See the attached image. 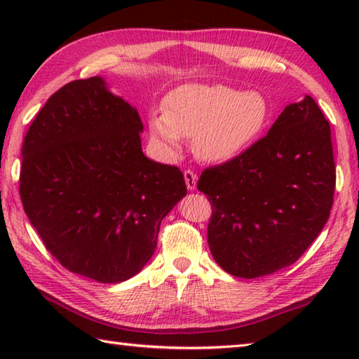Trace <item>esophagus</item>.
<instances>
[{
    "mask_svg": "<svg viewBox=\"0 0 359 359\" xmlns=\"http://www.w3.org/2000/svg\"><path fill=\"white\" fill-rule=\"evenodd\" d=\"M185 175V182H187V188L189 189V191H193V189H196V185H197V174L193 172L191 170H187L184 172Z\"/></svg>",
    "mask_w": 359,
    "mask_h": 359,
    "instance_id": "34e87169",
    "label": "esophagus"
}]
</instances>
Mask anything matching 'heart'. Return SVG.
Here are the masks:
<instances>
[{
    "label": "heart",
    "instance_id": "1",
    "mask_svg": "<svg viewBox=\"0 0 359 359\" xmlns=\"http://www.w3.org/2000/svg\"><path fill=\"white\" fill-rule=\"evenodd\" d=\"M270 103L257 90L226 85H187L163 100V116L149 120L151 139L163 156L175 157L180 139H193L205 162H228L250 148L265 131Z\"/></svg>",
    "mask_w": 359,
    "mask_h": 359
}]
</instances>
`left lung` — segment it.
Listing matches in <instances>:
<instances>
[{
  "instance_id": "1",
  "label": "left lung",
  "mask_w": 359,
  "mask_h": 359,
  "mask_svg": "<svg viewBox=\"0 0 359 359\" xmlns=\"http://www.w3.org/2000/svg\"><path fill=\"white\" fill-rule=\"evenodd\" d=\"M334 185L329 120L306 95L242 154L201 174L197 189L212 208L207 234L215 261L245 279L296 262L323 231Z\"/></svg>"
}]
</instances>
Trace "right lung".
Segmentation results:
<instances>
[{
	"instance_id": "add662e5",
	"label": "right lung",
	"mask_w": 359,
	"mask_h": 359,
	"mask_svg": "<svg viewBox=\"0 0 359 359\" xmlns=\"http://www.w3.org/2000/svg\"><path fill=\"white\" fill-rule=\"evenodd\" d=\"M143 123L100 77L60 88L22 140L20 197L46 250L104 284L139 273L187 194L177 166L144 157Z\"/></svg>"
}]
</instances>
